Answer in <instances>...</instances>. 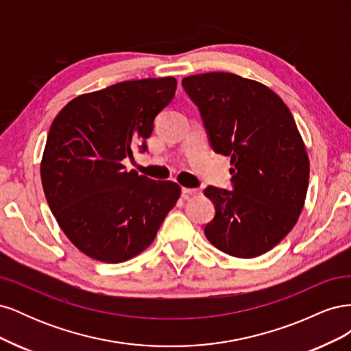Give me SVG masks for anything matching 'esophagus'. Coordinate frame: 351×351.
Listing matches in <instances>:
<instances>
[{"label":"esophagus","instance_id":"obj_1","mask_svg":"<svg viewBox=\"0 0 351 351\" xmlns=\"http://www.w3.org/2000/svg\"><path fill=\"white\" fill-rule=\"evenodd\" d=\"M182 193L184 197H189V196H197L200 192L196 189H187V187H183L182 189Z\"/></svg>","mask_w":351,"mask_h":351}]
</instances>
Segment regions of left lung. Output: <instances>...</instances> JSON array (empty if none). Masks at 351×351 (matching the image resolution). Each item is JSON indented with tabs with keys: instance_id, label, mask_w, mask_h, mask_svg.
Masks as SVG:
<instances>
[{
	"instance_id": "8db88e82",
	"label": "left lung",
	"mask_w": 351,
	"mask_h": 351,
	"mask_svg": "<svg viewBox=\"0 0 351 351\" xmlns=\"http://www.w3.org/2000/svg\"><path fill=\"white\" fill-rule=\"evenodd\" d=\"M232 190L206 187L215 217L206 239L230 256H261L289 234L304 206L309 156L290 110L268 86L232 73L184 77Z\"/></svg>"
}]
</instances>
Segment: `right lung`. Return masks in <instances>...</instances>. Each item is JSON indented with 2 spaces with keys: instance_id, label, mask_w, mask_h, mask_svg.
<instances>
[{
  "instance_id": "add662e5",
  "label": "right lung",
  "mask_w": 351,
  "mask_h": 351,
  "mask_svg": "<svg viewBox=\"0 0 351 351\" xmlns=\"http://www.w3.org/2000/svg\"><path fill=\"white\" fill-rule=\"evenodd\" d=\"M174 77L129 80L71 99L51 124L40 180L60 228L86 256L120 263L154 241L182 189L127 171L123 159L152 134Z\"/></svg>"
}]
</instances>
